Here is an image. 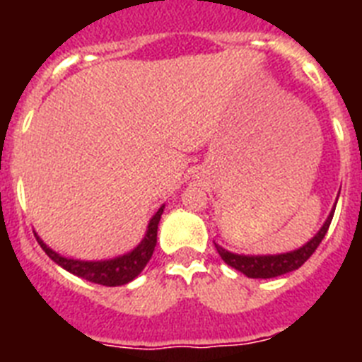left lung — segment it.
Wrapping results in <instances>:
<instances>
[{"label":"left lung","instance_id":"left-lung-1","mask_svg":"<svg viewBox=\"0 0 362 362\" xmlns=\"http://www.w3.org/2000/svg\"><path fill=\"white\" fill-rule=\"evenodd\" d=\"M335 206L330 212L328 219L325 221V225L321 226L315 235L310 239L306 245H303L300 248L293 252H286V254H277V255H241V254H232V252L221 248L219 245H216L217 252H219L221 259L225 261L228 267L235 268L241 274H245L246 277H252V279H270V277H279L283 274H288V272L297 270L299 267L306 263L310 259V255L317 250V246L321 245V241L325 239L326 232L330 228L332 217H334Z\"/></svg>","mask_w":362,"mask_h":362}]
</instances>
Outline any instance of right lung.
I'll list each match as a JSON object with an SVG mask.
<instances>
[{
  "label": "right lung",
  "instance_id": "right-lung-1",
  "mask_svg": "<svg viewBox=\"0 0 362 362\" xmlns=\"http://www.w3.org/2000/svg\"><path fill=\"white\" fill-rule=\"evenodd\" d=\"M163 209H165V204L153 214V217L148 223V230H146L145 238L132 252L119 255V257L108 259V261H78V259L63 257V255H59L57 252H54L52 248L45 245L37 233H34V235H36L37 243L45 250V254L49 255L54 263L65 268L66 272H70L74 276L83 277V279L90 281V283L103 284V286H121V284H127L136 279L143 272V268L146 267L150 257H152L156 243H158V225L159 219H161Z\"/></svg>",
  "mask_w": 362,
  "mask_h": 362
}]
</instances>
